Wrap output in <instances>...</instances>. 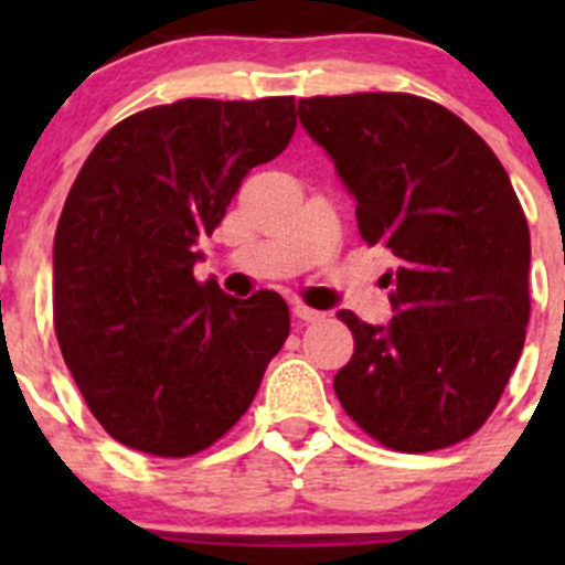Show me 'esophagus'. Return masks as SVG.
<instances>
[{
    "label": "esophagus",
    "mask_w": 565,
    "mask_h": 565,
    "mask_svg": "<svg viewBox=\"0 0 565 565\" xmlns=\"http://www.w3.org/2000/svg\"><path fill=\"white\" fill-rule=\"evenodd\" d=\"M292 315H295V319H298L300 324L322 322V319H324L322 311H315V309H309V306H303V303H298V306H295V309H292Z\"/></svg>",
    "instance_id": "1"
}]
</instances>
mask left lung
<instances>
[{"mask_svg":"<svg viewBox=\"0 0 565 565\" xmlns=\"http://www.w3.org/2000/svg\"><path fill=\"white\" fill-rule=\"evenodd\" d=\"M300 125L355 196L358 232L385 246L393 319H339L355 352L341 407L385 448L424 454L483 426L530 319V232L503 163L457 114L407 93L303 98Z\"/></svg>","mask_w":565,"mask_h":565,"instance_id":"1","label":"left lung"}]
</instances>
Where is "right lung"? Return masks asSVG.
<instances>
[{"label":"right lung","mask_w":565,"mask_h":565,"mask_svg":"<svg viewBox=\"0 0 565 565\" xmlns=\"http://www.w3.org/2000/svg\"><path fill=\"white\" fill-rule=\"evenodd\" d=\"M295 98H188L114 125L73 182L54 235V330L108 435L191 457L241 420L289 335L281 295L199 284L243 177L287 150Z\"/></svg>","instance_id":"right-lung-1"}]
</instances>
